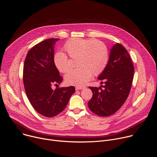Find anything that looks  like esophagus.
I'll return each mask as SVG.
<instances>
[{"instance_id":"esophagus-1","label":"esophagus","mask_w":157,"mask_h":157,"mask_svg":"<svg viewBox=\"0 0 157 157\" xmlns=\"http://www.w3.org/2000/svg\"><path fill=\"white\" fill-rule=\"evenodd\" d=\"M84 89V87H76V90L78 91V90H82Z\"/></svg>"}]
</instances>
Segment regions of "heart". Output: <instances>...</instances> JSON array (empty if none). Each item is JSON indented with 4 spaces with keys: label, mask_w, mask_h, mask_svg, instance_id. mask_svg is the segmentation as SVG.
<instances>
[{
    "label": "heart",
    "mask_w": 157,
    "mask_h": 157,
    "mask_svg": "<svg viewBox=\"0 0 157 157\" xmlns=\"http://www.w3.org/2000/svg\"><path fill=\"white\" fill-rule=\"evenodd\" d=\"M64 50L69 58L76 59V66L78 67L69 71L65 76V81L69 85L78 87L84 86L90 80L92 75L97 76L101 74L108 63V50L101 41L71 39L66 42ZM53 62L61 73H65L69 69L67 57L62 52L54 54Z\"/></svg>",
    "instance_id": "1"
}]
</instances>
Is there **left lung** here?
<instances>
[{
    "instance_id": "8db88e82",
    "label": "left lung",
    "mask_w": 157,
    "mask_h": 157,
    "mask_svg": "<svg viewBox=\"0 0 157 157\" xmlns=\"http://www.w3.org/2000/svg\"><path fill=\"white\" fill-rule=\"evenodd\" d=\"M133 76L134 66L129 53L123 46L117 43L112 47L108 64L98 77L104 86L89 87L93 92L88 103L90 109L100 117L116 113L129 95Z\"/></svg>"
}]
</instances>
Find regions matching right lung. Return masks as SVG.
I'll return each instance as SVG.
<instances>
[{
	"instance_id": "1",
	"label": "right lung",
	"mask_w": 157,
	"mask_h": 157,
	"mask_svg": "<svg viewBox=\"0 0 157 157\" xmlns=\"http://www.w3.org/2000/svg\"><path fill=\"white\" fill-rule=\"evenodd\" d=\"M59 39H48L33 47L27 52L23 68V82L31 105L41 115L51 118L67 106L75 92L74 86L51 88L60 84V76L53 62L54 44Z\"/></svg>"
}]
</instances>
